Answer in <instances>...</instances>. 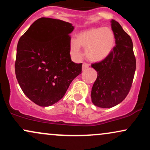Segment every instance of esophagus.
Masks as SVG:
<instances>
[{"instance_id": "esophagus-1", "label": "esophagus", "mask_w": 150, "mask_h": 150, "mask_svg": "<svg viewBox=\"0 0 150 150\" xmlns=\"http://www.w3.org/2000/svg\"><path fill=\"white\" fill-rule=\"evenodd\" d=\"M89 65L87 63H82V70H85L89 68Z\"/></svg>"}]
</instances>
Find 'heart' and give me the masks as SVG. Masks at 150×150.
Here are the masks:
<instances>
[{
	"label": "heart",
	"mask_w": 150,
	"mask_h": 150,
	"mask_svg": "<svg viewBox=\"0 0 150 150\" xmlns=\"http://www.w3.org/2000/svg\"><path fill=\"white\" fill-rule=\"evenodd\" d=\"M115 44L114 33L107 27H94L78 33L70 44V53L80 58L81 48H85L86 56L93 61H99L108 56Z\"/></svg>",
	"instance_id": "b5f03b06"
}]
</instances>
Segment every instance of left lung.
Returning <instances> with one entry per match:
<instances>
[{
    "mask_svg": "<svg viewBox=\"0 0 150 150\" xmlns=\"http://www.w3.org/2000/svg\"><path fill=\"white\" fill-rule=\"evenodd\" d=\"M116 46L102 61L92 63L97 78L92 89V103L101 108L120 104L130 92L136 69L132 39L116 20H111Z\"/></svg>",
    "mask_w": 150,
    "mask_h": 150,
    "instance_id": "8db88e82",
    "label": "left lung"
}]
</instances>
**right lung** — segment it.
Listing matches in <instances>:
<instances>
[{
	"mask_svg": "<svg viewBox=\"0 0 150 150\" xmlns=\"http://www.w3.org/2000/svg\"><path fill=\"white\" fill-rule=\"evenodd\" d=\"M69 22L49 18L36 20L19 39L15 75L24 94L40 106L64 97L70 83L82 73V63L70 58Z\"/></svg>",
	"mask_w": 150,
	"mask_h": 150,
	"instance_id": "obj_1",
	"label": "right lung"
}]
</instances>
